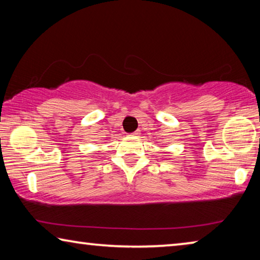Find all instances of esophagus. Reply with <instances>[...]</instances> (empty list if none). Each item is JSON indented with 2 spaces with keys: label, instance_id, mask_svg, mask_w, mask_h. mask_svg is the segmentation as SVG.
I'll return each instance as SVG.
<instances>
[{
  "label": "esophagus",
  "instance_id": "esophagus-1",
  "mask_svg": "<svg viewBox=\"0 0 260 260\" xmlns=\"http://www.w3.org/2000/svg\"><path fill=\"white\" fill-rule=\"evenodd\" d=\"M139 134H140V131H135L134 133H133V135H134V136H138Z\"/></svg>",
  "mask_w": 260,
  "mask_h": 260
}]
</instances>
